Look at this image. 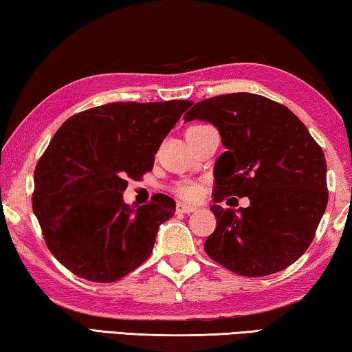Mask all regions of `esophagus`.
Returning a JSON list of instances; mask_svg holds the SVG:
<instances>
[{
	"label": "esophagus",
	"instance_id": "obj_1",
	"mask_svg": "<svg viewBox=\"0 0 352 352\" xmlns=\"http://www.w3.org/2000/svg\"><path fill=\"white\" fill-rule=\"evenodd\" d=\"M197 209H198L197 206L186 204V203H177V206H176V210L179 212V214H192V212H195Z\"/></svg>",
	"mask_w": 352,
	"mask_h": 352
}]
</instances>
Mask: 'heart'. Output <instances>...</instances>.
Returning a JSON list of instances; mask_svg holds the SVG:
<instances>
[{"mask_svg": "<svg viewBox=\"0 0 352 352\" xmlns=\"http://www.w3.org/2000/svg\"><path fill=\"white\" fill-rule=\"evenodd\" d=\"M199 128H204V124H195V126H192V128H188L187 132L199 129ZM173 192H175L179 198L195 199L199 195V186L197 182H192V181H181V182H177L175 187H173Z\"/></svg>", "mask_w": 352, "mask_h": 352, "instance_id": "b5f03b06", "label": "heart"}]
</instances>
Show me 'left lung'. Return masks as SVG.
<instances>
[{
  "mask_svg": "<svg viewBox=\"0 0 352 352\" xmlns=\"http://www.w3.org/2000/svg\"><path fill=\"white\" fill-rule=\"evenodd\" d=\"M184 120L212 123L226 148L214 170L215 203L250 198L237 212L210 207L217 228L207 256L248 278L290 267L312 243L327 206L321 146L289 107L245 91L207 98Z\"/></svg>",
  "mask_w": 352,
  "mask_h": 352,
  "instance_id": "1",
  "label": "left lung"
}]
</instances>
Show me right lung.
Listing matches in <instances>:
<instances>
[{"instance_id":"obj_1","label":"right lung","mask_w":352,"mask_h":352,"mask_svg":"<svg viewBox=\"0 0 352 352\" xmlns=\"http://www.w3.org/2000/svg\"><path fill=\"white\" fill-rule=\"evenodd\" d=\"M192 104L109 102L57 129L34 171L32 209L51 254L73 274L107 284L151 256L175 199L155 193L134 210L122 193L129 177L153 170L160 143Z\"/></svg>"}]
</instances>
